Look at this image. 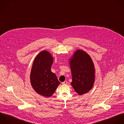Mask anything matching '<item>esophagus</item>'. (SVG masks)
<instances>
[{"label": "esophagus", "instance_id": "1", "mask_svg": "<svg viewBox=\"0 0 124 124\" xmlns=\"http://www.w3.org/2000/svg\"><path fill=\"white\" fill-rule=\"evenodd\" d=\"M62 84L63 85H67V84H68V82H67V81H64V82H62Z\"/></svg>", "mask_w": 124, "mask_h": 124}]
</instances>
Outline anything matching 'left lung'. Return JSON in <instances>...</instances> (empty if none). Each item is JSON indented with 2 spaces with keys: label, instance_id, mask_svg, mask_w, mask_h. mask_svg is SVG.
Wrapping results in <instances>:
<instances>
[{
  "label": "left lung",
  "instance_id": "8db88e82",
  "mask_svg": "<svg viewBox=\"0 0 124 124\" xmlns=\"http://www.w3.org/2000/svg\"><path fill=\"white\" fill-rule=\"evenodd\" d=\"M71 71V85L80 95L89 91L95 82V70L93 61L85 52L77 50L70 59Z\"/></svg>",
  "mask_w": 124,
  "mask_h": 124
}]
</instances>
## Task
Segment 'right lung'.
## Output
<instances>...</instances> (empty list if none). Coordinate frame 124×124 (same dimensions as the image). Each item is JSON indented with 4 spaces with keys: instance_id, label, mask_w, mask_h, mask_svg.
Here are the masks:
<instances>
[{
    "instance_id": "add662e5",
    "label": "right lung",
    "mask_w": 124,
    "mask_h": 124,
    "mask_svg": "<svg viewBox=\"0 0 124 124\" xmlns=\"http://www.w3.org/2000/svg\"><path fill=\"white\" fill-rule=\"evenodd\" d=\"M54 58L47 51L40 52L35 58L31 73L30 82L39 95L50 97L60 84L56 75L51 70Z\"/></svg>"
}]
</instances>
